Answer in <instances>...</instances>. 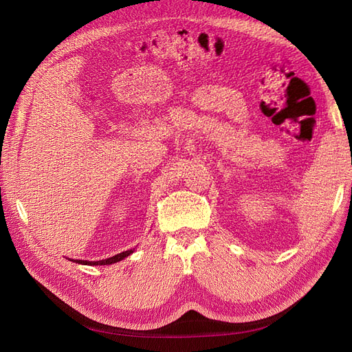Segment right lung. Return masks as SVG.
<instances>
[{
    "label": "right lung",
    "mask_w": 352,
    "mask_h": 352,
    "mask_svg": "<svg viewBox=\"0 0 352 352\" xmlns=\"http://www.w3.org/2000/svg\"><path fill=\"white\" fill-rule=\"evenodd\" d=\"M133 252V250L129 251H123L120 254H116L114 257H110L107 260H100V261H87V260H74V263L78 264H85V265H107V264H113L117 261H122L123 258H126L127 255H131Z\"/></svg>",
    "instance_id": "obj_1"
}]
</instances>
